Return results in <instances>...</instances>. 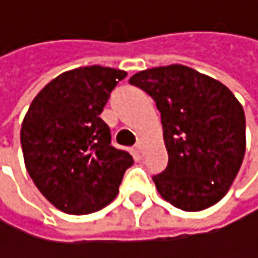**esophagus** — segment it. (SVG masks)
I'll list each match as a JSON object with an SVG mask.
<instances>
[{
    "instance_id": "obj_1",
    "label": "esophagus",
    "mask_w": 258,
    "mask_h": 258,
    "mask_svg": "<svg viewBox=\"0 0 258 258\" xmlns=\"http://www.w3.org/2000/svg\"><path fill=\"white\" fill-rule=\"evenodd\" d=\"M134 149H136V152H137L139 155H143V142H142V140H139V142L136 143Z\"/></svg>"
}]
</instances>
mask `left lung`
Masks as SVG:
<instances>
[{"label": "left lung", "mask_w": 258, "mask_h": 258, "mask_svg": "<svg viewBox=\"0 0 258 258\" xmlns=\"http://www.w3.org/2000/svg\"><path fill=\"white\" fill-rule=\"evenodd\" d=\"M130 83L161 113L167 167L152 180L182 211H203L229 191L245 155V113L221 82L173 64L136 73Z\"/></svg>", "instance_id": "obj_1"}]
</instances>
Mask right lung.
I'll use <instances>...</instances> for the list:
<instances>
[{
  "label": "right lung",
  "instance_id": "1",
  "mask_svg": "<svg viewBox=\"0 0 258 258\" xmlns=\"http://www.w3.org/2000/svg\"><path fill=\"white\" fill-rule=\"evenodd\" d=\"M127 73L91 66L62 73L32 100L21 130L25 166L40 192L58 209L83 215L118 194L133 157L112 146L100 118Z\"/></svg>",
  "mask_w": 258,
  "mask_h": 258
}]
</instances>
